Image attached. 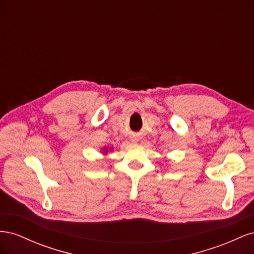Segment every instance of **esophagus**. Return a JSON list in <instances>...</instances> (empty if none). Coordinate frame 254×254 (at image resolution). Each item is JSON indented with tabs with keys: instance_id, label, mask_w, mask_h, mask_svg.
<instances>
[{
	"instance_id": "esophagus-1",
	"label": "esophagus",
	"mask_w": 254,
	"mask_h": 254,
	"mask_svg": "<svg viewBox=\"0 0 254 254\" xmlns=\"http://www.w3.org/2000/svg\"><path fill=\"white\" fill-rule=\"evenodd\" d=\"M131 141H132V142H137V141H139V137L132 136V137H131Z\"/></svg>"
}]
</instances>
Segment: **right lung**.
<instances>
[{"label":"right lung","instance_id":"1","mask_svg":"<svg viewBox=\"0 0 254 254\" xmlns=\"http://www.w3.org/2000/svg\"><path fill=\"white\" fill-rule=\"evenodd\" d=\"M104 153H107V152H108V150H107V148H104V151H103Z\"/></svg>","mask_w":254,"mask_h":254}]
</instances>
